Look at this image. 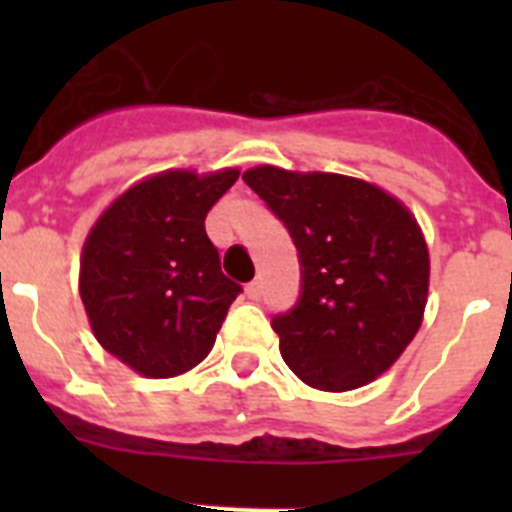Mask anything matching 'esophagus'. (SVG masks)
Instances as JSON below:
<instances>
[{
  "instance_id": "obj_1",
  "label": "esophagus",
  "mask_w": 512,
  "mask_h": 512,
  "mask_svg": "<svg viewBox=\"0 0 512 512\" xmlns=\"http://www.w3.org/2000/svg\"><path fill=\"white\" fill-rule=\"evenodd\" d=\"M261 292H264V284H261L259 279H256V282H251V284H248V287H246V295L251 297V300H259Z\"/></svg>"
}]
</instances>
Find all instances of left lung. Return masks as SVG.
Returning a JSON list of instances; mask_svg holds the SVG:
<instances>
[{"instance_id":"obj_1","label":"left lung","mask_w":512,"mask_h":512,"mask_svg":"<svg viewBox=\"0 0 512 512\" xmlns=\"http://www.w3.org/2000/svg\"><path fill=\"white\" fill-rule=\"evenodd\" d=\"M243 182L300 251V302L271 323L282 359L315 390L374 382L423 323L431 259L415 215L356 176L261 164Z\"/></svg>"}]
</instances>
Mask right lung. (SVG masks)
I'll return each instance as SVG.
<instances>
[{
	"instance_id": "add662e5",
	"label": "right lung",
	"mask_w": 512,
	"mask_h": 512,
	"mask_svg": "<svg viewBox=\"0 0 512 512\" xmlns=\"http://www.w3.org/2000/svg\"><path fill=\"white\" fill-rule=\"evenodd\" d=\"M238 174L158 171L117 194L87 233L79 295L89 325L140 377H179L215 346L241 287L220 271L205 217Z\"/></svg>"
}]
</instances>
